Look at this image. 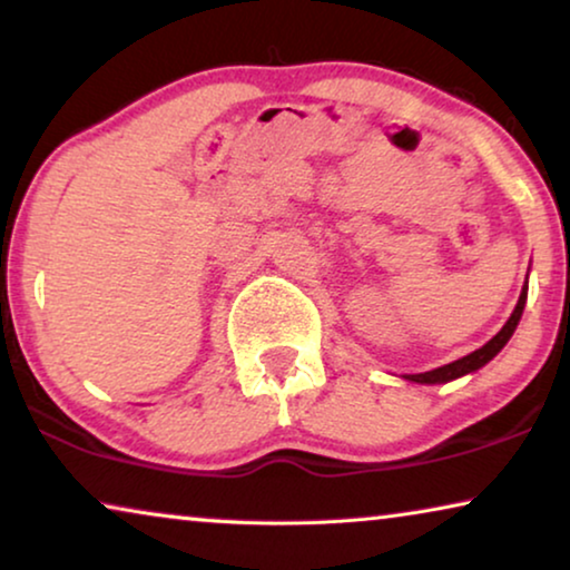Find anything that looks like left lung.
I'll use <instances>...</instances> for the list:
<instances>
[{"instance_id": "left-lung-1", "label": "left lung", "mask_w": 570, "mask_h": 570, "mask_svg": "<svg viewBox=\"0 0 570 570\" xmlns=\"http://www.w3.org/2000/svg\"><path fill=\"white\" fill-rule=\"evenodd\" d=\"M524 303H527V283H524V287H521L519 303H517V308H513V314L509 316V322L503 324V330L498 332L493 340L485 342L480 350H474V353L459 357V361H454V363L441 365V368H433L425 373H412V376H404V379L415 381V384H446V381H454L459 376H466V373H474L478 368H482V365L493 361V357L505 347V342L511 340V334H513V330H517L521 314H524Z\"/></svg>"}]
</instances>
